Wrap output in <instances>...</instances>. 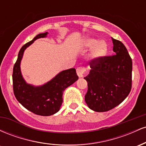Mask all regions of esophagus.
<instances>
[{"mask_svg":"<svg viewBox=\"0 0 146 146\" xmlns=\"http://www.w3.org/2000/svg\"><path fill=\"white\" fill-rule=\"evenodd\" d=\"M85 71H86L85 68L82 67V66L77 68V74H78L79 78H83L84 75L85 73Z\"/></svg>","mask_w":146,"mask_h":146,"instance_id":"esophagus-1","label":"esophagus"}]
</instances>
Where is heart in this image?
Wrapping results in <instances>:
<instances>
[{"label": "heart", "mask_w": 146, "mask_h": 146, "mask_svg": "<svg viewBox=\"0 0 146 146\" xmlns=\"http://www.w3.org/2000/svg\"><path fill=\"white\" fill-rule=\"evenodd\" d=\"M83 45L85 48H93L92 51V56L94 58H100L105 56L108 52V44L106 42L103 40L98 41V40L93 38H85L83 41Z\"/></svg>", "instance_id": "1"}]
</instances>
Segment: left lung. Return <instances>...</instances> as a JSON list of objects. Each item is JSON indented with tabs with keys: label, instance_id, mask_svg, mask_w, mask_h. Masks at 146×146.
Segmentation results:
<instances>
[{
	"label": "left lung",
	"instance_id": "1",
	"mask_svg": "<svg viewBox=\"0 0 146 146\" xmlns=\"http://www.w3.org/2000/svg\"><path fill=\"white\" fill-rule=\"evenodd\" d=\"M113 56L97 58L90 63L85 102L90 109L106 112L121 103L132 88V59L121 42L112 38Z\"/></svg>",
	"mask_w": 146,
	"mask_h": 146
}]
</instances>
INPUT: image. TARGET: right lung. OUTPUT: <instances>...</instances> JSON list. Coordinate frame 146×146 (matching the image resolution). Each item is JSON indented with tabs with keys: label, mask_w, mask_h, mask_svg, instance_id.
Instances as JSON below:
<instances>
[{
	"label": "right lung",
	"mask_w": 146,
	"mask_h": 146,
	"mask_svg": "<svg viewBox=\"0 0 146 146\" xmlns=\"http://www.w3.org/2000/svg\"><path fill=\"white\" fill-rule=\"evenodd\" d=\"M47 34L48 32L39 33L21 48L12 75L14 93L18 101L29 111L41 116H50L58 113L62 104L64 90L78 80L76 71L73 68L60 72L41 86L27 83L23 78L21 63L25 49L37 39L46 38Z\"/></svg>",
	"instance_id": "1"
}]
</instances>
